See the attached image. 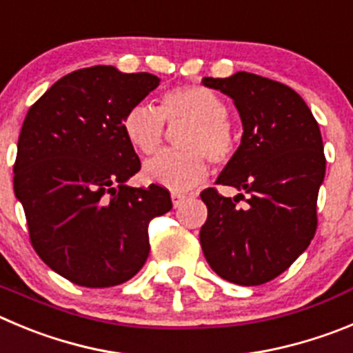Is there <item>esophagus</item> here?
Instances as JSON below:
<instances>
[{
  "label": "esophagus",
  "instance_id": "34e87169",
  "mask_svg": "<svg viewBox=\"0 0 353 353\" xmlns=\"http://www.w3.org/2000/svg\"><path fill=\"white\" fill-rule=\"evenodd\" d=\"M185 198L187 196L183 192H171V201H173L174 208H179V206L185 201Z\"/></svg>",
  "mask_w": 353,
  "mask_h": 353
}]
</instances>
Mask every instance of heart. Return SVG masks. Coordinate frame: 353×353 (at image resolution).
<instances>
[{
	"instance_id": "b5f03b06",
	"label": "heart",
	"mask_w": 353,
	"mask_h": 353,
	"mask_svg": "<svg viewBox=\"0 0 353 353\" xmlns=\"http://www.w3.org/2000/svg\"><path fill=\"white\" fill-rule=\"evenodd\" d=\"M224 99L203 85H180L161 96L159 106L134 105L125 112L122 129L129 143L140 154L159 150L170 125L187 122L179 134L180 150H166L145 164V179L173 190L203 182L208 174V159L215 168L231 163L236 141L228 124Z\"/></svg>"
}]
</instances>
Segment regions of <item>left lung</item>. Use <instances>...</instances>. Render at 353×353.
<instances>
[{"mask_svg": "<svg viewBox=\"0 0 353 353\" xmlns=\"http://www.w3.org/2000/svg\"><path fill=\"white\" fill-rule=\"evenodd\" d=\"M203 83L232 98L243 122L241 145L216 183L247 194L203 190V254L228 282L263 285L290 268L315 236L325 174L322 134L308 105L285 83L247 71L205 77ZM240 199L248 203L243 209Z\"/></svg>", "mask_w": 353, "mask_h": 353, "instance_id": "1", "label": "left lung"}]
</instances>
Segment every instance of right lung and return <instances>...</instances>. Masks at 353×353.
<instances>
[{
  "label": "right lung",
  "mask_w": 353,
  "mask_h": 353,
  "mask_svg": "<svg viewBox=\"0 0 353 353\" xmlns=\"http://www.w3.org/2000/svg\"><path fill=\"white\" fill-rule=\"evenodd\" d=\"M159 82L150 73L83 68L28 110L14 164L15 196L34 252L77 285L128 282L150 252V221L173 208L164 187L125 185L141 163L122 119Z\"/></svg>",
  "instance_id": "1"
}]
</instances>
